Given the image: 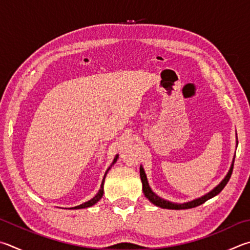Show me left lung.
<instances>
[{
  "label": "left lung",
  "mask_w": 250,
  "mask_h": 250,
  "mask_svg": "<svg viewBox=\"0 0 250 250\" xmlns=\"http://www.w3.org/2000/svg\"><path fill=\"white\" fill-rule=\"evenodd\" d=\"M237 144H238V142L236 141V145H237ZM234 160H235V157L233 158L232 165H230V167H229V172L224 177V179L222 180L221 183L216 186V187H214L211 190V191H208V193H206L204 196H202L200 198H197V199H194V200L184 202V203L170 202L168 200H165V199L161 198L160 196H157V194L151 189V187H149L148 181H147V178H146V174H145L143 166L141 165L140 166V177H141V181H142L143 193H144V196L148 199L149 202H152L153 204H155L156 207H160V208H169V210H185V208H194V207H198V206H200V204L208 201V199L217 196V194H219L222 191V190L224 189L226 184L229 183L230 176H232Z\"/></svg>",
  "instance_id": "obj_1"
}]
</instances>
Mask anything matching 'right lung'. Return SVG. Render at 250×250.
Listing matches in <instances>:
<instances>
[{"label": "right lung", "instance_id": "add662e5", "mask_svg": "<svg viewBox=\"0 0 250 250\" xmlns=\"http://www.w3.org/2000/svg\"><path fill=\"white\" fill-rule=\"evenodd\" d=\"M118 157H119V155H116V157L113 158V162L111 163V165L108 167V169L106 170V172H105V175H104V178H103V181H102V185H101V189L98 190V192L95 194V197L94 198H92L90 199V200H88V201H86V202H84V203H82V204H80V206H76V207H73V208H72V210H79V208H89V207H92V206H94V204H96L99 200H101V199L103 198V194H104V183H105V178H106V175H107V172L109 171V169L111 168V166L115 164V163L117 162V160H118Z\"/></svg>", "mask_w": 250, "mask_h": 250}]
</instances>
